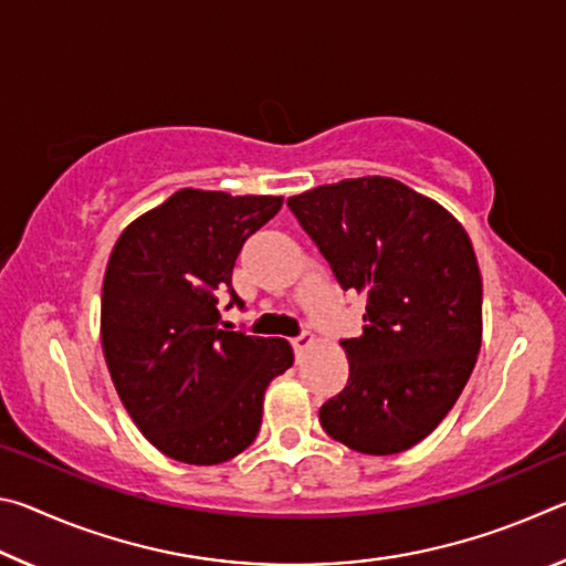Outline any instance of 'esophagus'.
Returning a JSON list of instances; mask_svg holds the SVG:
<instances>
[{
	"mask_svg": "<svg viewBox=\"0 0 566 566\" xmlns=\"http://www.w3.org/2000/svg\"><path fill=\"white\" fill-rule=\"evenodd\" d=\"M312 342H314L312 332H302V334H296V337L292 339V347H294V352H296V357H302V354L312 347Z\"/></svg>",
	"mask_w": 566,
	"mask_h": 566,
	"instance_id": "obj_1",
	"label": "esophagus"
}]
</instances>
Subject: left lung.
Instances as JSON below:
<instances>
[{
    "label": "left lung",
    "instance_id": "left-lung-1",
    "mask_svg": "<svg viewBox=\"0 0 566 566\" xmlns=\"http://www.w3.org/2000/svg\"><path fill=\"white\" fill-rule=\"evenodd\" d=\"M344 292L367 296L342 339L349 379L319 409L332 439L397 454L432 434L482 344V276L464 227L397 179L361 177L286 199Z\"/></svg>",
    "mask_w": 566,
    "mask_h": 566
}]
</instances>
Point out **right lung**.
Masks as SVG:
<instances>
[{"instance_id":"right-lung-1","label":"right lung","mask_w":566,"mask_h":566,"mask_svg":"<svg viewBox=\"0 0 566 566\" xmlns=\"http://www.w3.org/2000/svg\"><path fill=\"white\" fill-rule=\"evenodd\" d=\"M282 197L179 189L124 229L102 284V349L134 424L185 464H222L254 442L264 389L292 367L286 339L222 327L219 292Z\"/></svg>"}]
</instances>
